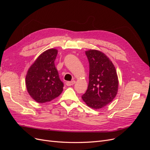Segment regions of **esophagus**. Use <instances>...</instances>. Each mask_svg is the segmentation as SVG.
Instances as JSON below:
<instances>
[{
  "label": "esophagus",
  "mask_w": 150,
  "mask_h": 150,
  "mask_svg": "<svg viewBox=\"0 0 150 150\" xmlns=\"http://www.w3.org/2000/svg\"><path fill=\"white\" fill-rule=\"evenodd\" d=\"M75 81H67V82L66 83V85L67 86H71L72 85H73L75 84Z\"/></svg>",
  "instance_id": "1"
}]
</instances>
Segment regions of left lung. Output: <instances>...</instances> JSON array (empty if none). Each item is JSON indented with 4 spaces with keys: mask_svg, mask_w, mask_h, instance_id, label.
Returning <instances> with one entry per match:
<instances>
[{
    "mask_svg": "<svg viewBox=\"0 0 150 150\" xmlns=\"http://www.w3.org/2000/svg\"><path fill=\"white\" fill-rule=\"evenodd\" d=\"M86 55L89 63V84L82 99L88 106L98 110L106 106L115 98L118 79L115 67L104 53L88 50Z\"/></svg>",
    "mask_w": 150,
    "mask_h": 150,
    "instance_id": "8db88e82",
    "label": "left lung"
}]
</instances>
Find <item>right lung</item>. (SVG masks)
<instances>
[{"mask_svg": "<svg viewBox=\"0 0 150 150\" xmlns=\"http://www.w3.org/2000/svg\"><path fill=\"white\" fill-rule=\"evenodd\" d=\"M57 50L50 49L38 57L28 70L25 84L30 96L39 103L52 101L61 94L64 84L54 64Z\"/></svg>", "mask_w": 150, "mask_h": 150, "instance_id": "1", "label": "right lung"}]
</instances>
